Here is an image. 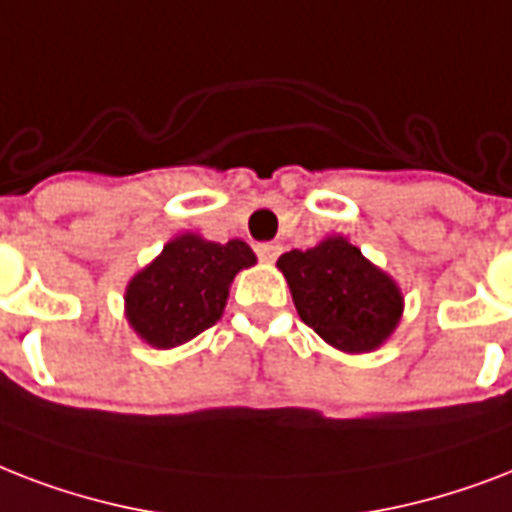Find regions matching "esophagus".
<instances>
[{
	"instance_id": "1",
	"label": "esophagus",
	"mask_w": 512,
	"mask_h": 512,
	"mask_svg": "<svg viewBox=\"0 0 512 512\" xmlns=\"http://www.w3.org/2000/svg\"><path fill=\"white\" fill-rule=\"evenodd\" d=\"M280 251H283V248H280L277 243H259V245H256V253H259L261 261H275L277 256H280Z\"/></svg>"
}]
</instances>
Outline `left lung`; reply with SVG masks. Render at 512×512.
Instances as JSON below:
<instances>
[{
	"mask_svg": "<svg viewBox=\"0 0 512 512\" xmlns=\"http://www.w3.org/2000/svg\"><path fill=\"white\" fill-rule=\"evenodd\" d=\"M307 326L344 352H368L398 326V285L342 237L277 259Z\"/></svg>",
	"mask_w": 512,
	"mask_h": 512,
	"instance_id": "8db88e82",
	"label": "left lung"
}]
</instances>
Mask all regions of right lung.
<instances>
[{
    "instance_id": "right-lung-1",
    "label": "right lung",
    "mask_w": 512,
    "mask_h": 512,
    "mask_svg": "<svg viewBox=\"0 0 512 512\" xmlns=\"http://www.w3.org/2000/svg\"><path fill=\"white\" fill-rule=\"evenodd\" d=\"M253 261L243 240L224 245L197 235L170 240L160 259L130 280L125 293L130 326L162 350L189 342L221 318L232 277Z\"/></svg>"
}]
</instances>
